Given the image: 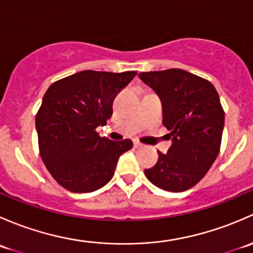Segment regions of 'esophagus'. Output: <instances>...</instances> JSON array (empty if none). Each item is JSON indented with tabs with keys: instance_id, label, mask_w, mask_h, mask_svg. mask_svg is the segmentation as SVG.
<instances>
[{
	"instance_id": "esophagus-1",
	"label": "esophagus",
	"mask_w": 253,
	"mask_h": 253,
	"mask_svg": "<svg viewBox=\"0 0 253 253\" xmlns=\"http://www.w3.org/2000/svg\"><path fill=\"white\" fill-rule=\"evenodd\" d=\"M133 145H134V148H142L143 147L142 143L138 142V141H134L133 142Z\"/></svg>"
}]
</instances>
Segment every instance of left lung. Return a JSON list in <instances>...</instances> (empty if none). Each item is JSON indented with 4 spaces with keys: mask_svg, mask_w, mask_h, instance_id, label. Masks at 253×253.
Listing matches in <instances>:
<instances>
[{
    "mask_svg": "<svg viewBox=\"0 0 253 253\" xmlns=\"http://www.w3.org/2000/svg\"><path fill=\"white\" fill-rule=\"evenodd\" d=\"M139 78L159 96L172 142L144 174L157 187L182 192L200 182L218 157L224 128L220 99L211 82L180 68L142 72Z\"/></svg>",
    "mask_w": 253,
    "mask_h": 253,
    "instance_id": "left-lung-1",
    "label": "left lung"
}]
</instances>
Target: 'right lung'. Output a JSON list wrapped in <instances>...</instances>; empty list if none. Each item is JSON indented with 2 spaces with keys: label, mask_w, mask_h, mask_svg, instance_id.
I'll use <instances>...</instances> for the list:
<instances>
[{
  "label": "right lung",
  "mask_w": 253,
  "mask_h": 253,
  "mask_svg": "<svg viewBox=\"0 0 253 253\" xmlns=\"http://www.w3.org/2000/svg\"><path fill=\"white\" fill-rule=\"evenodd\" d=\"M137 72L82 71L48 86L35 117L39 149L45 167L71 192H93L114 176L120 155L131 139L111 141L95 128L112 115L116 94Z\"/></svg>",
  "instance_id": "add662e5"
}]
</instances>
